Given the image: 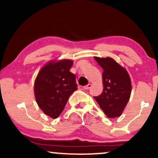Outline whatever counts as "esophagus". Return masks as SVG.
I'll list each match as a JSON object with an SVG mask.
<instances>
[{
    "instance_id": "34e87169",
    "label": "esophagus",
    "mask_w": 158,
    "mask_h": 158,
    "mask_svg": "<svg viewBox=\"0 0 158 158\" xmlns=\"http://www.w3.org/2000/svg\"><path fill=\"white\" fill-rule=\"evenodd\" d=\"M91 86H92L91 84H88V85H85V86H84V88L85 90H88L89 88H91Z\"/></svg>"
}]
</instances>
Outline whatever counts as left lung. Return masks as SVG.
<instances>
[{"mask_svg": "<svg viewBox=\"0 0 158 158\" xmlns=\"http://www.w3.org/2000/svg\"><path fill=\"white\" fill-rule=\"evenodd\" d=\"M94 59L103 69V91L94 99L108 118L118 117L131 97V78L126 68L112 58Z\"/></svg>", "mask_w": 158, "mask_h": 158, "instance_id": "left-lung-1", "label": "left lung"}]
</instances>
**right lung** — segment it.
I'll return each instance as SVG.
<instances>
[{"label":"right lung","instance_id":"right-lung-1","mask_svg":"<svg viewBox=\"0 0 158 158\" xmlns=\"http://www.w3.org/2000/svg\"><path fill=\"white\" fill-rule=\"evenodd\" d=\"M70 59L50 61L42 67L34 82L36 102L41 110L56 119L64 110L69 97L77 90L75 74L70 72Z\"/></svg>","mask_w":158,"mask_h":158}]
</instances>
